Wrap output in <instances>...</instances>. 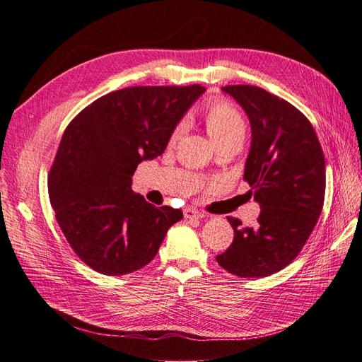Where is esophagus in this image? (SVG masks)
Returning <instances> with one entry per match:
<instances>
[{
  "instance_id": "esophagus-1",
  "label": "esophagus",
  "mask_w": 362,
  "mask_h": 362,
  "mask_svg": "<svg viewBox=\"0 0 362 362\" xmlns=\"http://www.w3.org/2000/svg\"><path fill=\"white\" fill-rule=\"evenodd\" d=\"M205 214L202 213V211H199V210H196V208H193V206H187V208H184V217L185 218H202Z\"/></svg>"
}]
</instances>
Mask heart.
<instances>
[{
  "instance_id": "heart-1",
  "label": "heart",
  "mask_w": 362,
  "mask_h": 362,
  "mask_svg": "<svg viewBox=\"0 0 362 362\" xmlns=\"http://www.w3.org/2000/svg\"><path fill=\"white\" fill-rule=\"evenodd\" d=\"M205 125L214 144L225 140L235 134H245L243 117L237 112V108L226 103H216L206 108ZM184 129V124L175 128L172 140H177Z\"/></svg>"
}]
</instances>
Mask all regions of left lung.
<instances>
[{"label": "left lung", "mask_w": 362, "mask_h": 362, "mask_svg": "<svg viewBox=\"0 0 362 362\" xmlns=\"http://www.w3.org/2000/svg\"><path fill=\"white\" fill-rule=\"evenodd\" d=\"M222 90L242 105L252 140L243 178L261 213L254 228L228 217L234 240L216 259L240 278H264L298 257L325 201V157L310 120L286 100L255 86Z\"/></svg>", "instance_id": "1"}]
</instances>
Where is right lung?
<instances>
[{"label": "right lung", "instance_id": "add662e5", "mask_svg": "<svg viewBox=\"0 0 362 362\" xmlns=\"http://www.w3.org/2000/svg\"><path fill=\"white\" fill-rule=\"evenodd\" d=\"M204 92L199 84L127 87L98 98L64 129L49 201L68 243L93 270L120 276L145 267L182 218L178 208L146 202L131 184Z\"/></svg>", "mask_w": 362, "mask_h": 362}]
</instances>
